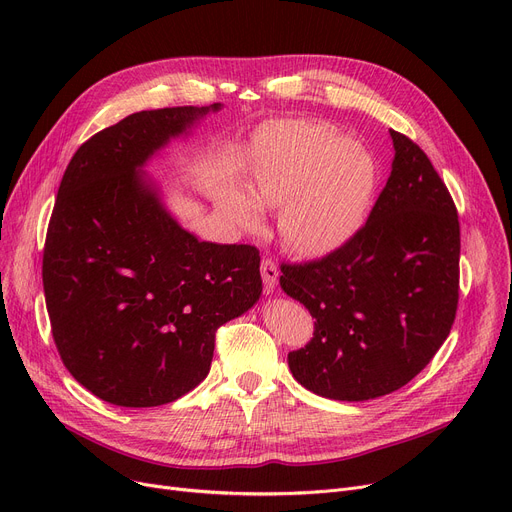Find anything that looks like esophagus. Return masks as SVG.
<instances>
[{"label": "esophagus", "mask_w": 512, "mask_h": 512, "mask_svg": "<svg viewBox=\"0 0 512 512\" xmlns=\"http://www.w3.org/2000/svg\"><path fill=\"white\" fill-rule=\"evenodd\" d=\"M278 276H280L278 265H276L270 257H265V259L261 261V278H263V288H265L267 292H274V290H276V286H278Z\"/></svg>", "instance_id": "obj_1"}]
</instances>
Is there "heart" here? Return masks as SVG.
Returning <instances> with one entry per match:
<instances>
[{"instance_id": "heart-1", "label": "heart", "mask_w": 512, "mask_h": 512, "mask_svg": "<svg viewBox=\"0 0 512 512\" xmlns=\"http://www.w3.org/2000/svg\"><path fill=\"white\" fill-rule=\"evenodd\" d=\"M378 161L328 122L288 120L255 139L249 195L224 191L220 207L240 228H257L259 207H280L278 232L303 257H324L351 240L378 191Z\"/></svg>"}]
</instances>
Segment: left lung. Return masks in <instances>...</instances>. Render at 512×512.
Segmentation results:
<instances>
[{"label": "left lung", "instance_id": "1", "mask_svg": "<svg viewBox=\"0 0 512 512\" xmlns=\"http://www.w3.org/2000/svg\"><path fill=\"white\" fill-rule=\"evenodd\" d=\"M390 137L392 172L361 230L317 261L280 265L284 292L315 317L288 367L334 400L409 384L448 338L459 305L456 205L423 149L402 132Z\"/></svg>", "mask_w": 512, "mask_h": 512}]
</instances>
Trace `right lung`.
<instances>
[{
    "label": "right lung",
    "mask_w": 512,
    "mask_h": 512,
    "mask_svg": "<svg viewBox=\"0 0 512 512\" xmlns=\"http://www.w3.org/2000/svg\"><path fill=\"white\" fill-rule=\"evenodd\" d=\"M211 107L130 114L78 147L53 205L43 292L72 378L118 407H159L209 373L215 332L261 294L259 249L182 230L141 168Z\"/></svg>",
    "instance_id": "obj_1"
}]
</instances>
